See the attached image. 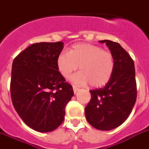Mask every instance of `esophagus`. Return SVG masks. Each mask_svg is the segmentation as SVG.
I'll return each instance as SVG.
<instances>
[{
    "mask_svg": "<svg viewBox=\"0 0 149 149\" xmlns=\"http://www.w3.org/2000/svg\"><path fill=\"white\" fill-rule=\"evenodd\" d=\"M73 91H74V94H76V93H77V92L78 91H79V88H77V87H74H74H73Z\"/></svg>",
    "mask_w": 149,
    "mask_h": 149,
    "instance_id": "esophagus-1",
    "label": "esophagus"
}]
</instances>
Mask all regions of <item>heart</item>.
Instances as JSON below:
<instances>
[{"label":"heart","instance_id":"obj_1","mask_svg":"<svg viewBox=\"0 0 149 149\" xmlns=\"http://www.w3.org/2000/svg\"><path fill=\"white\" fill-rule=\"evenodd\" d=\"M79 66L81 72L71 78L77 86L94 88L105 85L110 80L115 68V60L111 52L92 44L73 45L69 52H62L57 58V67L65 78H68Z\"/></svg>","mask_w":149,"mask_h":149}]
</instances>
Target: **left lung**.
Returning <instances> with one entry per match:
<instances>
[{
	"label": "left lung",
	"mask_w": 149,
	"mask_h": 149,
	"mask_svg": "<svg viewBox=\"0 0 149 149\" xmlns=\"http://www.w3.org/2000/svg\"><path fill=\"white\" fill-rule=\"evenodd\" d=\"M113 55L115 68L104 88L91 90V99L85 116L93 127L107 131L120 126L130 116L136 100V72L133 60L117 42L101 40Z\"/></svg>",
	"instance_id": "8db88e82"
}]
</instances>
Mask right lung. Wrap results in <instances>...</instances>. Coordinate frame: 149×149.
<instances>
[{
  "label": "right lung",
  "mask_w": 149,
  "mask_h": 149,
  "mask_svg": "<svg viewBox=\"0 0 149 149\" xmlns=\"http://www.w3.org/2000/svg\"><path fill=\"white\" fill-rule=\"evenodd\" d=\"M64 42L32 44L14 58L10 94L16 111L33 130L49 132L62 123L74 95L57 67Z\"/></svg>",
  "instance_id": "right-lung-1"
}]
</instances>
